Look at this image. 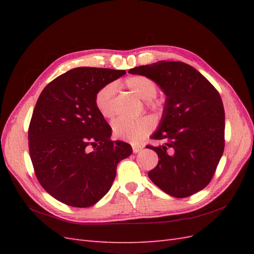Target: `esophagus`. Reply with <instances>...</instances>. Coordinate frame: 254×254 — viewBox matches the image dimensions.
I'll list each match as a JSON object with an SVG mask.
<instances>
[{
  "label": "esophagus",
  "mask_w": 254,
  "mask_h": 254,
  "mask_svg": "<svg viewBox=\"0 0 254 254\" xmlns=\"http://www.w3.org/2000/svg\"><path fill=\"white\" fill-rule=\"evenodd\" d=\"M132 149H133V153H138L141 152V150L143 149V145H138V144H133L132 145Z\"/></svg>",
  "instance_id": "34e87169"
}]
</instances>
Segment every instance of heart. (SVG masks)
Masks as SVG:
<instances>
[{
	"mask_svg": "<svg viewBox=\"0 0 254 254\" xmlns=\"http://www.w3.org/2000/svg\"><path fill=\"white\" fill-rule=\"evenodd\" d=\"M123 84L133 94L146 101V106L150 109L163 110V104L155 97L157 94V84L152 78L144 75H133L124 79ZM115 85L107 84L95 96L97 110L105 119H111L115 116ZM154 127L155 121L152 117H142L136 120L119 118L112 123V130L117 137L132 142H137L148 135Z\"/></svg>",
	"mask_w": 254,
	"mask_h": 254,
	"instance_id": "heart-1",
	"label": "heart"
}]
</instances>
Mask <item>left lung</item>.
I'll list each match as a JSON object with an SVG mask.
<instances>
[{"label": "left lung", "instance_id": "8db88e82", "mask_svg": "<svg viewBox=\"0 0 254 254\" xmlns=\"http://www.w3.org/2000/svg\"><path fill=\"white\" fill-rule=\"evenodd\" d=\"M128 73L152 78L166 94L164 115L147 145L158 155L149 179L175 197L201 191L212 180L225 147V111L217 89L189 64L158 61Z\"/></svg>", "mask_w": 254, "mask_h": 254}]
</instances>
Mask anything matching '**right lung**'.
Masks as SVG:
<instances>
[{
	"label": "right lung",
	"mask_w": 254,
	"mask_h": 254,
	"mask_svg": "<svg viewBox=\"0 0 254 254\" xmlns=\"http://www.w3.org/2000/svg\"><path fill=\"white\" fill-rule=\"evenodd\" d=\"M124 74L76 67L41 91L28 127L29 154L38 181L58 201L96 204L110 190L119 161L132 154L130 144L111 141V127L95 105L97 91Z\"/></svg>",
	"instance_id": "obj_1"
}]
</instances>
